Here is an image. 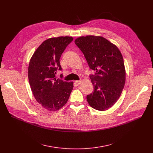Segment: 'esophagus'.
<instances>
[{
    "instance_id": "obj_1",
    "label": "esophagus",
    "mask_w": 153,
    "mask_h": 153,
    "mask_svg": "<svg viewBox=\"0 0 153 153\" xmlns=\"http://www.w3.org/2000/svg\"><path fill=\"white\" fill-rule=\"evenodd\" d=\"M75 83L77 85H79L81 83V81L80 80H76V81H75Z\"/></svg>"
}]
</instances>
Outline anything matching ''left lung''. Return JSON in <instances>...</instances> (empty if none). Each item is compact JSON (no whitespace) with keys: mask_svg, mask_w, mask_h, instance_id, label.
I'll return each instance as SVG.
<instances>
[{"mask_svg":"<svg viewBox=\"0 0 153 153\" xmlns=\"http://www.w3.org/2000/svg\"><path fill=\"white\" fill-rule=\"evenodd\" d=\"M90 68L96 71L90 79L93 92L86 96L95 110L105 111L119 99L125 83L126 71L122 55L116 45L102 36H86L75 39Z\"/></svg>","mask_w":153,"mask_h":153,"instance_id":"1","label":"left lung"}]
</instances>
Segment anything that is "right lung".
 Segmentation results:
<instances>
[{
    "label": "right lung",
    "mask_w": 153,
    "mask_h": 153,
    "mask_svg": "<svg viewBox=\"0 0 153 153\" xmlns=\"http://www.w3.org/2000/svg\"><path fill=\"white\" fill-rule=\"evenodd\" d=\"M69 36L51 37L43 41L33 54L28 66V80L32 93L43 108L57 111L67 103L73 89V82L56 77L61 70L60 58L73 41Z\"/></svg>",
    "instance_id": "obj_1"
}]
</instances>
